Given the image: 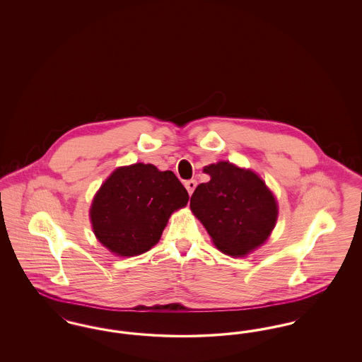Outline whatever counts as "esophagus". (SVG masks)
I'll return each mask as SVG.
<instances>
[{
    "instance_id": "esophagus-1",
    "label": "esophagus",
    "mask_w": 362,
    "mask_h": 362,
    "mask_svg": "<svg viewBox=\"0 0 362 362\" xmlns=\"http://www.w3.org/2000/svg\"><path fill=\"white\" fill-rule=\"evenodd\" d=\"M185 187L189 191V195L194 192V189L197 187V182L194 180V179H191V180H187V182H185Z\"/></svg>"
}]
</instances>
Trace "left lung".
Here are the masks:
<instances>
[{
    "label": "left lung",
    "instance_id": "1",
    "mask_svg": "<svg viewBox=\"0 0 362 362\" xmlns=\"http://www.w3.org/2000/svg\"><path fill=\"white\" fill-rule=\"evenodd\" d=\"M207 183L197 186L189 207L225 254L245 255L270 236L278 207L257 173L220 161L204 168Z\"/></svg>",
    "mask_w": 362,
    "mask_h": 362
}]
</instances>
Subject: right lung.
<instances>
[{
  "label": "right lung",
  "mask_w": 362,
  "mask_h": 362,
  "mask_svg": "<svg viewBox=\"0 0 362 362\" xmlns=\"http://www.w3.org/2000/svg\"><path fill=\"white\" fill-rule=\"evenodd\" d=\"M187 202V189L173 171L138 163L111 173L89 213L104 247L121 257H134L160 240L170 216Z\"/></svg>",
  "instance_id": "1"
}]
</instances>
